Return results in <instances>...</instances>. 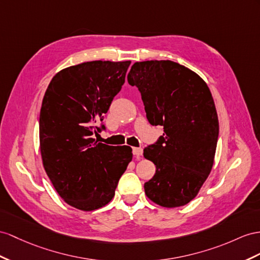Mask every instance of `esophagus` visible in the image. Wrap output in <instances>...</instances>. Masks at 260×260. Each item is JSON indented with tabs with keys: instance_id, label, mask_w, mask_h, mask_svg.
<instances>
[{
	"instance_id": "obj_1",
	"label": "esophagus",
	"mask_w": 260,
	"mask_h": 260,
	"mask_svg": "<svg viewBox=\"0 0 260 260\" xmlns=\"http://www.w3.org/2000/svg\"><path fill=\"white\" fill-rule=\"evenodd\" d=\"M133 154H134V156L137 159H141L143 156V148H138V147L133 148Z\"/></svg>"
}]
</instances>
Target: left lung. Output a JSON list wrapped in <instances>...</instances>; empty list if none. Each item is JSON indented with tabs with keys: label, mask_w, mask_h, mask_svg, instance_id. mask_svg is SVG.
<instances>
[{
	"label": "left lung",
	"mask_w": 260,
	"mask_h": 260,
	"mask_svg": "<svg viewBox=\"0 0 260 260\" xmlns=\"http://www.w3.org/2000/svg\"><path fill=\"white\" fill-rule=\"evenodd\" d=\"M127 81L141 92L146 117L164 127L144 149L156 174L144 184L152 202L177 208L194 199L214 161L218 118L209 86L196 72L170 60L135 62Z\"/></svg>",
	"instance_id": "1"
}]
</instances>
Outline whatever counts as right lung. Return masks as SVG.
Instances as JSON below:
<instances>
[{
	"label": "right lung",
	"instance_id": "1",
	"mask_svg": "<svg viewBox=\"0 0 260 260\" xmlns=\"http://www.w3.org/2000/svg\"><path fill=\"white\" fill-rule=\"evenodd\" d=\"M131 61H89L52 78L39 115L44 168L69 205L93 211L114 197L133 158L129 146L94 139L105 131L104 114L121 91Z\"/></svg>",
	"mask_w": 260,
	"mask_h": 260
}]
</instances>
